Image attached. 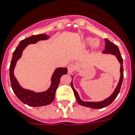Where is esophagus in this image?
Segmentation results:
<instances>
[{
  "label": "esophagus",
  "mask_w": 135,
  "mask_h": 135,
  "mask_svg": "<svg viewBox=\"0 0 135 135\" xmlns=\"http://www.w3.org/2000/svg\"><path fill=\"white\" fill-rule=\"evenodd\" d=\"M75 69H76V66H75L74 64H70V65H68V70L69 74H72V72L74 71Z\"/></svg>",
  "instance_id": "34e87169"
}]
</instances>
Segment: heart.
Segmentation results:
<instances>
[{
	"label": "heart",
	"instance_id": "1",
	"mask_svg": "<svg viewBox=\"0 0 135 135\" xmlns=\"http://www.w3.org/2000/svg\"><path fill=\"white\" fill-rule=\"evenodd\" d=\"M86 43L88 44V45H92V47L93 48V49H98L100 47V42L99 40H95L90 37H88L86 38Z\"/></svg>",
	"mask_w": 135,
	"mask_h": 135
}]
</instances>
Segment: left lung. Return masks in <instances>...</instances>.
<instances>
[{"label":"left lung","mask_w":135,"mask_h":135,"mask_svg":"<svg viewBox=\"0 0 135 135\" xmlns=\"http://www.w3.org/2000/svg\"><path fill=\"white\" fill-rule=\"evenodd\" d=\"M105 49L103 51V54H112L113 55H115L120 64V80H119L118 84L117 85L116 88H115V89L114 90V91L113 92V93H112L109 97L106 98L105 99L103 100V101H98V102L84 101H82V100L80 98L78 93H77V91L75 90L74 88L73 80H71V86L74 90V93L75 97H76L77 102H78L80 105H81L84 106V107H87V108H93V109H101V108H105V107L108 106L109 105H110L111 103L114 101V99L116 98L118 95V93H120L122 83V81H123L124 71L123 65H123V59L122 58L121 54H120V53L118 47L115 45H114V43H112V42L109 41L108 39L105 38ZM71 77H73V76H71Z\"/></svg>","instance_id":"left-lung-1"}]
</instances>
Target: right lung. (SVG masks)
I'll list each match as a JSON object with an SVG mask.
<instances>
[{
	"label": "right lung",
	"mask_w": 135,
	"mask_h": 135,
	"mask_svg": "<svg viewBox=\"0 0 135 135\" xmlns=\"http://www.w3.org/2000/svg\"><path fill=\"white\" fill-rule=\"evenodd\" d=\"M49 38V36L46 34L33 35L21 40L15 51L9 68L11 84L17 98L24 104L32 107H41L47 105L53 102L55 97V92L59 84L60 78L63 75L68 73L66 68H57L53 72L51 77V84L48 89L40 93H36L30 90L25 89L20 86L18 81L14 76V69L17 61L21 58L22 52L26 46L30 44H35L40 40H45Z\"/></svg>",
	"instance_id": "obj_1"
}]
</instances>
